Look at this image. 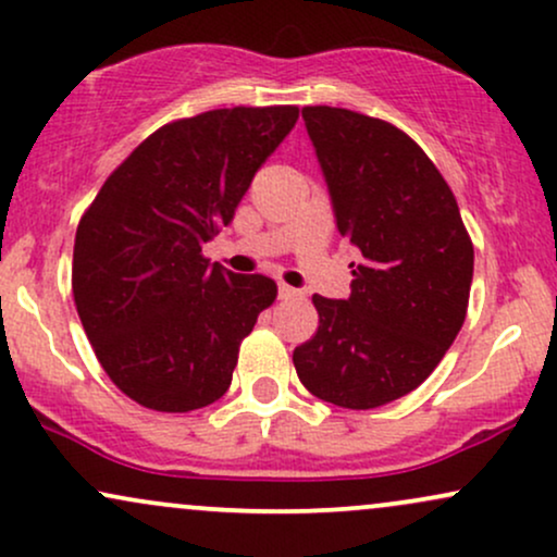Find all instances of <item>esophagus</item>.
<instances>
[{
    "label": "esophagus",
    "mask_w": 557,
    "mask_h": 557,
    "mask_svg": "<svg viewBox=\"0 0 557 557\" xmlns=\"http://www.w3.org/2000/svg\"><path fill=\"white\" fill-rule=\"evenodd\" d=\"M277 296L283 298V300H287V298H298V296H300V290H296V287H290V285H285V283H280V287H277Z\"/></svg>",
    "instance_id": "34e87169"
}]
</instances>
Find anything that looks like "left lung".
<instances>
[{
	"label": "left lung",
	"mask_w": 557,
	"mask_h": 557,
	"mask_svg": "<svg viewBox=\"0 0 557 557\" xmlns=\"http://www.w3.org/2000/svg\"><path fill=\"white\" fill-rule=\"evenodd\" d=\"M304 122L360 261L350 298L313 296L319 330L293 363L313 397L373 410L423 384L457 339L474 249L444 176L405 132L332 106H306Z\"/></svg>",
	"instance_id": "1"
}]
</instances>
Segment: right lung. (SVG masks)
Returning <instances> with one entry per match:
<instances>
[{
	"label": "right lung",
	"instance_id": "add662e5",
	"mask_svg": "<svg viewBox=\"0 0 557 557\" xmlns=\"http://www.w3.org/2000/svg\"><path fill=\"white\" fill-rule=\"evenodd\" d=\"M296 122V106H236L160 126L79 220V321L109 379L147 410L189 412L223 397L240 343L277 298L274 280L210 264L202 246Z\"/></svg>",
	"mask_w": 557,
	"mask_h": 557
}]
</instances>
